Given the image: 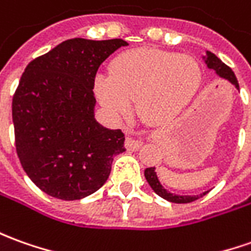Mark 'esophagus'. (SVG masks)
<instances>
[{"instance_id":"34e87169","label":"esophagus","mask_w":251,"mask_h":251,"mask_svg":"<svg viewBox=\"0 0 251 251\" xmlns=\"http://www.w3.org/2000/svg\"><path fill=\"white\" fill-rule=\"evenodd\" d=\"M143 146V141L137 139H133V137H127L125 140V147L130 151H137L140 147Z\"/></svg>"}]
</instances>
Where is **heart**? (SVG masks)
Returning a JSON list of instances; mask_svg holds the SVG:
<instances>
[{
	"instance_id": "1",
	"label": "heart",
	"mask_w": 251,
	"mask_h": 251,
	"mask_svg": "<svg viewBox=\"0 0 251 251\" xmlns=\"http://www.w3.org/2000/svg\"><path fill=\"white\" fill-rule=\"evenodd\" d=\"M202 81L192 56L159 49H134L115 57L110 75L95 79L97 99L107 111L126 115L136 99L140 118L159 124L176 117L195 96Z\"/></svg>"
}]
</instances>
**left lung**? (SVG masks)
Here are the masks:
<instances>
[{"label": "left lung", "instance_id": "obj_1", "mask_svg": "<svg viewBox=\"0 0 251 251\" xmlns=\"http://www.w3.org/2000/svg\"><path fill=\"white\" fill-rule=\"evenodd\" d=\"M207 60H206V64H207V67L211 68V70H214L220 76H223V78H226L228 81H231V82L239 89V83H238V79H236V76L233 74V71L231 68L226 66V63H223V61L220 60L219 57L216 56L214 53H211V52H207ZM144 176H146V178H147L148 184L151 185V188L159 195L163 199H166V201H170V202H175V203H190V202H194V201H197L199 198H202L206 194H201V195H195V197H181V195H175V194H170L168 191L165 190L163 187L159 183V180H158V177H156V172H155V168H147L146 169V172H144Z\"/></svg>", "mask_w": 251, "mask_h": 251}]
</instances>
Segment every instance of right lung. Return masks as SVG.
<instances>
[{
    "label": "right lung",
    "mask_w": 251,
    "mask_h": 251,
    "mask_svg": "<svg viewBox=\"0 0 251 251\" xmlns=\"http://www.w3.org/2000/svg\"><path fill=\"white\" fill-rule=\"evenodd\" d=\"M124 40L74 38L31 60L12 99L19 161L50 197L76 201L96 192L125 151V134L97 124V70Z\"/></svg>",
    "instance_id": "1"
}]
</instances>
